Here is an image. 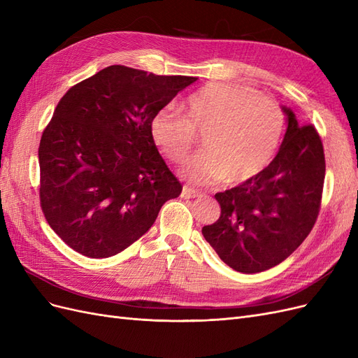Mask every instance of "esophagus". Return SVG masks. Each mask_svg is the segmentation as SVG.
<instances>
[{"mask_svg": "<svg viewBox=\"0 0 358 358\" xmlns=\"http://www.w3.org/2000/svg\"><path fill=\"white\" fill-rule=\"evenodd\" d=\"M200 196V192L196 191L194 188H189V187H183L182 188V197L183 199H196Z\"/></svg>", "mask_w": 358, "mask_h": 358, "instance_id": "34e87169", "label": "esophagus"}]
</instances>
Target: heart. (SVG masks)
Masks as SVG:
<instances>
[{
	"mask_svg": "<svg viewBox=\"0 0 358 358\" xmlns=\"http://www.w3.org/2000/svg\"><path fill=\"white\" fill-rule=\"evenodd\" d=\"M149 129L157 148L173 162L185 159L196 133H204V150L185 162L183 176L203 185L224 180L237 187L255 179L275 158L284 115L273 100L252 88L212 82L188 96L183 113L157 112Z\"/></svg>",
	"mask_w": 358,
	"mask_h": 358,
	"instance_id": "b5f03b06",
	"label": "heart"
}]
</instances>
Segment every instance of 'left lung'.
I'll return each mask as SVG.
<instances>
[{
    "label": "left lung",
    "mask_w": 358,
    "mask_h": 358,
    "mask_svg": "<svg viewBox=\"0 0 358 358\" xmlns=\"http://www.w3.org/2000/svg\"><path fill=\"white\" fill-rule=\"evenodd\" d=\"M287 131L268 167L243 185L215 194L220 220L201 233L222 262L241 273L264 272L301 245L317 221L326 159L317 129L282 106Z\"/></svg>",
    "instance_id": "left-lung-1"
}]
</instances>
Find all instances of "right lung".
<instances>
[{
	"mask_svg": "<svg viewBox=\"0 0 358 358\" xmlns=\"http://www.w3.org/2000/svg\"><path fill=\"white\" fill-rule=\"evenodd\" d=\"M196 80L110 66L62 96L40 140V203L76 252L119 254L154 225L162 204L179 197L180 182L149 128Z\"/></svg>",
	"mask_w": 358,
	"mask_h": 358,
	"instance_id": "obj_1",
	"label": "right lung"
}]
</instances>
